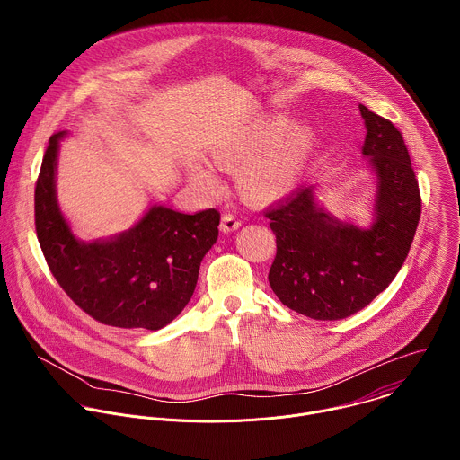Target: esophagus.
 Listing matches in <instances>:
<instances>
[{
  "label": "esophagus",
  "mask_w": 460,
  "mask_h": 460,
  "mask_svg": "<svg viewBox=\"0 0 460 460\" xmlns=\"http://www.w3.org/2000/svg\"><path fill=\"white\" fill-rule=\"evenodd\" d=\"M239 226H241V219H239L235 214H232V212H225V214H223L221 225H219L221 232H225V234L235 232Z\"/></svg>",
  "instance_id": "34e87169"
}]
</instances>
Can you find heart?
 <instances>
[{
    "label": "heart",
    "mask_w": 460,
    "mask_h": 460,
    "mask_svg": "<svg viewBox=\"0 0 460 460\" xmlns=\"http://www.w3.org/2000/svg\"><path fill=\"white\" fill-rule=\"evenodd\" d=\"M285 117L259 120L243 131L230 134L214 148V161L237 170L241 190L252 198L281 197L301 179L314 150V134L305 126L288 127ZM190 179L198 191L214 195L219 191V179L203 163H195Z\"/></svg>",
    "instance_id": "heart-1"
}]
</instances>
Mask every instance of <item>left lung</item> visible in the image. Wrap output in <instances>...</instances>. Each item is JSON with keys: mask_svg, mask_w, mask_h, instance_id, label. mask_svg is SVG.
I'll return each mask as SVG.
<instances>
[{"mask_svg": "<svg viewBox=\"0 0 460 460\" xmlns=\"http://www.w3.org/2000/svg\"><path fill=\"white\" fill-rule=\"evenodd\" d=\"M363 154L377 175L370 228L338 221L314 186L265 212L276 235L269 283L290 310L315 321H340L368 306L392 281L412 244L421 214L420 188L403 137L394 124L359 104Z\"/></svg>", "mask_w": 460, "mask_h": 460, "instance_id": "1", "label": "left lung"}]
</instances>
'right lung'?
<instances>
[{"label":"right lung","mask_w":460,"mask_h":460,"mask_svg":"<svg viewBox=\"0 0 460 460\" xmlns=\"http://www.w3.org/2000/svg\"><path fill=\"white\" fill-rule=\"evenodd\" d=\"M64 136H51L35 186V228L46 262L92 319L115 328H164L195 292L201 259L217 239L219 212L182 214L154 205L131 230L83 243L70 232L57 199Z\"/></svg>","instance_id":"add662e5"}]
</instances>
